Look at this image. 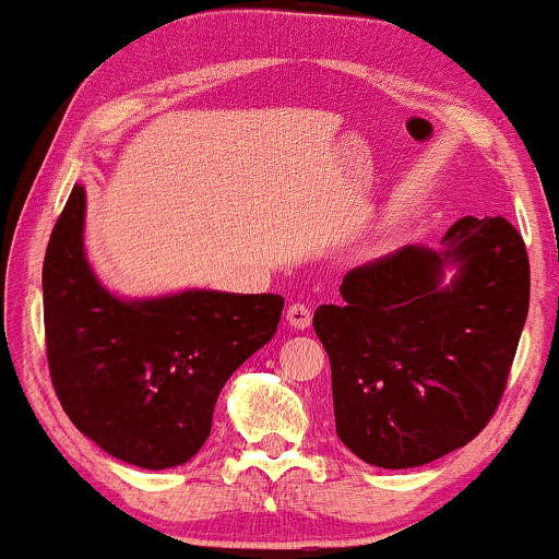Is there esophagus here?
Segmentation results:
<instances>
[{
	"mask_svg": "<svg viewBox=\"0 0 559 559\" xmlns=\"http://www.w3.org/2000/svg\"><path fill=\"white\" fill-rule=\"evenodd\" d=\"M286 320L294 330H307L309 324H312V309H309L307 304H292L286 312Z\"/></svg>",
	"mask_w": 559,
	"mask_h": 559,
	"instance_id": "esophagus-1",
	"label": "esophagus"
}]
</instances>
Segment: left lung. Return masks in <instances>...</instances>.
I'll use <instances>...</instances> for the list:
<instances>
[{"label": "left lung", "instance_id": "left-lung-1", "mask_svg": "<svg viewBox=\"0 0 559 559\" xmlns=\"http://www.w3.org/2000/svg\"><path fill=\"white\" fill-rule=\"evenodd\" d=\"M314 332L330 356L337 438L409 469L469 443L496 413L528 314L524 239L464 216L441 247L407 245L343 278Z\"/></svg>", "mask_w": 559, "mask_h": 559}]
</instances>
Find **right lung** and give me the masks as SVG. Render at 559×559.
<instances>
[{
    "mask_svg": "<svg viewBox=\"0 0 559 559\" xmlns=\"http://www.w3.org/2000/svg\"><path fill=\"white\" fill-rule=\"evenodd\" d=\"M87 190L76 182L44 263L48 369L69 420L110 456L169 469L201 451L218 392L275 335L278 294L186 288L121 296L84 250Z\"/></svg>",
    "mask_w": 559,
    "mask_h": 559,
    "instance_id": "obj_1",
    "label": "right lung"
}]
</instances>
